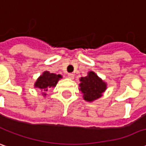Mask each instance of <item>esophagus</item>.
I'll use <instances>...</instances> for the list:
<instances>
[{
    "label": "esophagus",
    "instance_id": "esophagus-1",
    "mask_svg": "<svg viewBox=\"0 0 146 146\" xmlns=\"http://www.w3.org/2000/svg\"><path fill=\"white\" fill-rule=\"evenodd\" d=\"M68 77H69V79H73L74 78V75H73V73H69L68 74Z\"/></svg>",
    "mask_w": 146,
    "mask_h": 146
}]
</instances>
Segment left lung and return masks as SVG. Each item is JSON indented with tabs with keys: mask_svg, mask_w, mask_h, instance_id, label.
Instances as JSON below:
<instances>
[{
	"mask_svg": "<svg viewBox=\"0 0 146 146\" xmlns=\"http://www.w3.org/2000/svg\"><path fill=\"white\" fill-rule=\"evenodd\" d=\"M79 87L84 100L91 102L102 97L106 90L107 85L94 72L90 71L86 77L80 78Z\"/></svg>",
	"mask_w": 146,
	"mask_h": 146,
	"instance_id": "8db88e82",
	"label": "left lung"
}]
</instances>
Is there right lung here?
Masks as SVG:
<instances>
[{
  "instance_id": "1",
  "label": "right lung",
  "mask_w": 146,
  "mask_h": 146,
  "mask_svg": "<svg viewBox=\"0 0 146 146\" xmlns=\"http://www.w3.org/2000/svg\"><path fill=\"white\" fill-rule=\"evenodd\" d=\"M61 75L60 74H55V73H49L48 71H44V73H42V75H40L37 80L34 84V87L35 88H38L41 91H48V89L50 88H54L56 86L58 81L61 78ZM44 96L46 94L43 93Z\"/></svg>"
}]
</instances>
